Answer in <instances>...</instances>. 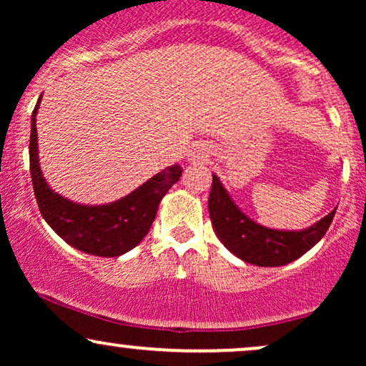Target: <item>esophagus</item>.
I'll return each instance as SVG.
<instances>
[{
    "mask_svg": "<svg viewBox=\"0 0 366 366\" xmlns=\"http://www.w3.org/2000/svg\"><path fill=\"white\" fill-rule=\"evenodd\" d=\"M208 157L207 148H196L194 153H191V159L192 162H204Z\"/></svg>",
    "mask_w": 366,
    "mask_h": 366,
    "instance_id": "esophagus-1",
    "label": "esophagus"
}]
</instances>
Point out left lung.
I'll list each match as a JSON object with an SVG mask.
<instances>
[{"mask_svg":"<svg viewBox=\"0 0 366 366\" xmlns=\"http://www.w3.org/2000/svg\"><path fill=\"white\" fill-rule=\"evenodd\" d=\"M208 212L215 234L227 249L242 262L258 267H282L303 256L325 236L335 209L305 230H275L263 227L239 209L213 175Z\"/></svg>","mask_w":366,"mask_h":366,"instance_id":"1","label":"left lung"}]
</instances>
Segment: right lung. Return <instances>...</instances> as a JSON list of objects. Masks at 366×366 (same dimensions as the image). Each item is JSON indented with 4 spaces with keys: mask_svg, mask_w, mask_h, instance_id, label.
Here are the masks:
<instances>
[{
    "mask_svg": "<svg viewBox=\"0 0 366 366\" xmlns=\"http://www.w3.org/2000/svg\"><path fill=\"white\" fill-rule=\"evenodd\" d=\"M39 103L41 98L32 112L29 158L32 186L41 215L54 232L75 249L103 258L127 253L149 232L159 201L180 179L182 167L172 165L162 170L115 203L102 207L72 203L53 192L41 172L36 129V113Z\"/></svg>",
    "mask_w": 366,
    "mask_h": 366,
    "instance_id": "1",
    "label": "right lung"
}]
</instances>
